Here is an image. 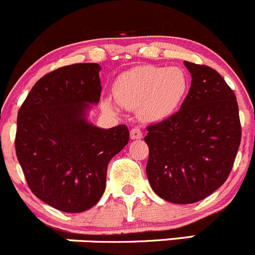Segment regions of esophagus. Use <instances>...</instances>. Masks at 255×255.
<instances>
[{"mask_svg": "<svg viewBox=\"0 0 255 255\" xmlns=\"http://www.w3.org/2000/svg\"><path fill=\"white\" fill-rule=\"evenodd\" d=\"M130 137L132 140H140V138H142V131L138 128H132L130 131Z\"/></svg>", "mask_w": 255, "mask_h": 255, "instance_id": "esophagus-1", "label": "esophagus"}]
</instances>
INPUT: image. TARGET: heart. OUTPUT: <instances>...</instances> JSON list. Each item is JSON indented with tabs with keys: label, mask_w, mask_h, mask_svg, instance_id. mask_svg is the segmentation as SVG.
<instances>
[{
	"label": "heart",
	"mask_w": 255,
	"mask_h": 255,
	"mask_svg": "<svg viewBox=\"0 0 255 255\" xmlns=\"http://www.w3.org/2000/svg\"><path fill=\"white\" fill-rule=\"evenodd\" d=\"M188 90V77L181 68L146 65L120 75L114 84V97L119 105L138 109V117L147 123H158L175 114ZM103 105L115 110L112 100Z\"/></svg>",
	"instance_id": "obj_1"
}]
</instances>
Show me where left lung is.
<instances>
[{"label":"left lung","instance_id":"left-lung-1","mask_svg":"<svg viewBox=\"0 0 255 255\" xmlns=\"http://www.w3.org/2000/svg\"><path fill=\"white\" fill-rule=\"evenodd\" d=\"M192 82L180 110L147 127L146 175L162 200L195 203L226 182L241 143L233 90L207 65L183 62Z\"/></svg>","mask_w":255,"mask_h":255}]
</instances>
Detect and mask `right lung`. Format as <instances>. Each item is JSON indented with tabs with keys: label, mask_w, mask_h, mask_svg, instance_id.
<instances>
[{
	"label": "right lung",
	"mask_w": 255,
	"mask_h": 255,
	"mask_svg": "<svg viewBox=\"0 0 255 255\" xmlns=\"http://www.w3.org/2000/svg\"><path fill=\"white\" fill-rule=\"evenodd\" d=\"M100 65H65L41 78L17 117L16 155L32 192L47 205L80 213L99 202L109 161L128 142L127 125L88 120L100 99Z\"/></svg>",
	"instance_id": "add662e5"
}]
</instances>
